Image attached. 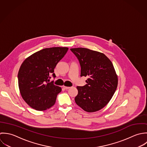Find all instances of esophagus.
I'll use <instances>...</instances> for the list:
<instances>
[{"mask_svg":"<svg viewBox=\"0 0 147 147\" xmlns=\"http://www.w3.org/2000/svg\"><path fill=\"white\" fill-rule=\"evenodd\" d=\"M63 88L65 90H67L69 88H70V87H67V86H63Z\"/></svg>","mask_w":147,"mask_h":147,"instance_id":"esophagus-1","label":"esophagus"}]
</instances>
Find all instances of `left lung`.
Returning a JSON list of instances; mask_svg holds the SVG:
<instances>
[{
    "label": "left lung",
    "instance_id": "1",
    "mask_svg": "<svg viewBox=\"0 0 147 147\" xmlns=\"http://www.w3.org/2000/svg\"><path fill=\"white\" fill-rule=\"evenodd\" d=\"M70 50L80 61L81 77H88L86 85L77 87L75 102L86 112L98 111L108 104L117 88L118 78L113 64L97 51L84 48Z\"/></svg>",
    "mask_w": 147,
    "mask_h": 147
}]
</instances>
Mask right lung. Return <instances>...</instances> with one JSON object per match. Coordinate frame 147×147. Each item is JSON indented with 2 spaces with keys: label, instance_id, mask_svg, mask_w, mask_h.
<instances>
[{
  "label": "right lung",
  "instance_id": "add662e5",
  "mask_svg": "<svg viewBox=\"0 0 147 147\" xmlns=\"http://www.w3.org/2000/svg\"><path fill=\"white\" fill-rule=\"evenodd\" d=\"M67 47L40 50L26 59L18 72V84L24 101L37 111L46 110L56 102L61 88L50 82L55 77L54 69L68 51Z\"/></svg>",
  "mask_w": 147,
  "mask_h": 147
}]
</instances>
